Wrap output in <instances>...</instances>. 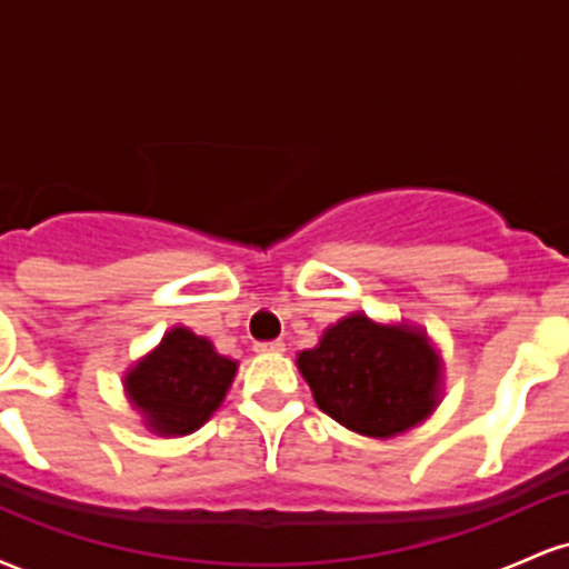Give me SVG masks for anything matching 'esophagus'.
<instances>
[{
  "label": "esophagus",
  "instance_id": "obj_1",
  "mask_svg": "<svg viewBox=\"0 0 569 569\" xmlns=\"http://www.w3.org/2000/svg\"><path fill=\"white\" fill-rule=\"evenodd\" d=\"M257 352H283L286 345L280 342V339H272V342H257Z\"/></svg>",
  "mask_w": 569,
  "mask_h": 569
}]
</instances>
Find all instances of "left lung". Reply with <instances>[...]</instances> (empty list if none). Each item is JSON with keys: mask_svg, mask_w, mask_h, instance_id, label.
Returning <instances> with one entry per match:
<instances>
[{"mask_svg": "<svg viewBox=\"0 0 569 569\" xmlns=\"http://www.w3.org/2000/svg\"><path fill=\"white\" fill-rule=\"evenodd\" d=\"M297 367L318 409L371 439L420 426L441 398V358L426 331L375 323L363 312L329 326Z\"/></svg>", "mask_w": 569, "mask_h": 569, "instance_id": "left-lung-1", "label": "left lung"}]
</instances>
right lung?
I'll return each mask as SVG.
<instances>
[{
    "label": "right lung",
    "instance_id": "right-lung-1",
    "mask_svg": "<svg viewBox=\"0 0 569 569\" xmlns=\"http://www.w3.org/2000/svg\"><path fill=\"white\" fill-rule=\"evenodd\" d=\"M238 361L219 356L206 337L176 326L126 375V393L149 430L187 436L224 401Z\"/></svg>",
    "mask_w": 569,
    "mask_h": 569
}]
</instances>
